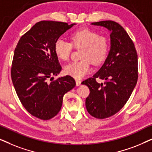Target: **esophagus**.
<instances>
[{"label": "esophagus", "instance_id": "1", "mask_svg": "<svg viewBox=\"0 0 152 152\" xmlns=\"http://www.w3.org/2000/svg\"><path fill=\"white\" fill-rule=\"evenodd\" d=\"M75 82H76L77 86H80V85L81 84V83H82L81 80H75Z\"/></svg>", "mask_w": 152, "mask_h": 152}]
</instances>
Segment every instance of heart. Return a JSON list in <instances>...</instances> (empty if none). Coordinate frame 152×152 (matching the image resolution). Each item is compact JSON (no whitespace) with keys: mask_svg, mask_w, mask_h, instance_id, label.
Here are the masks:
<instances>
[{"mask_svg":"<svg viewBox=\"0 0 152 152\" xmlns=\"http://www.w3.org/2000/svg\"><path fill=\"white\" fill-rule=\"evenodd\" d=\"M70 40L71 43L62 39H57L54 44V50L60 60L67 61L72 53V46L76 49H82L80 61L72 62L64 68L66 75L75 78H82L91 70V63L99 65L104 61L109 53V39L89 29L75 31L70 35Z\"/></svg>","mask_w":152,"mask_h":152,"instance_id":"b5f03b06","label":"heart"}]
</instances>
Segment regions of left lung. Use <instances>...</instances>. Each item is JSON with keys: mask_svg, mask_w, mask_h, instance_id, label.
<instances>
[{"mask_svg": "<svg viewBox=\"0 0 152 152\" xmlns=\"http://www.w3.org/2000/svg\"><path fill=\"white\" fill-rule=\"evenodd\" d=\"M91 24L111 32V48L104 63L92 77L82 83L90 90L86 99L88 113L104 119L118 113L132 95L138 81V55L134 42L118 23L104 20ZM97 78L105 82L99 84Z\"/></svg>", "mask_w": 152, "mask_h": 152, "instance_id": "left-lung-1", "label": "left lung"}]
</instances>
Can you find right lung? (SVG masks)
<instances>
[{
    "label": "right lung",
    "instance_id": "1",
    "mask_svg": "<svg viewBox=\"0 0 152 152\" xmlns=\"http://www.w3.org/2000/svg\"><path fill=\"white\" fill-rule=\"evenodd\" d=\"M74 25L39 21L20 37L14 50L11 69L14 88L25 109L39 119L55 117L61 110L64 94L76 84L71 76L53 77L61 70L54 44Z\"/></svg>",
    "mask_w": 152,
    "mask_h": 152
}]
</instances>
